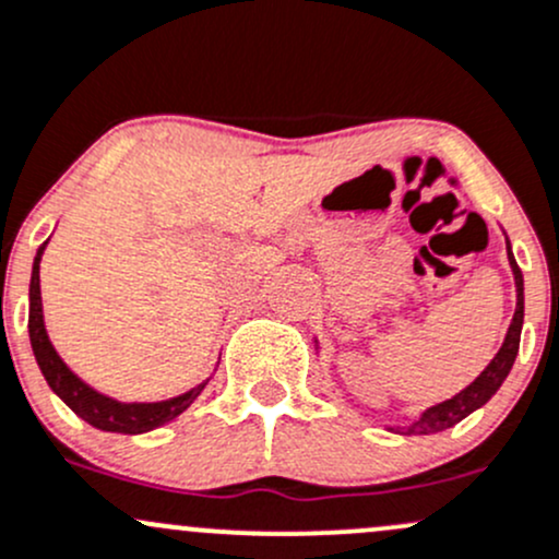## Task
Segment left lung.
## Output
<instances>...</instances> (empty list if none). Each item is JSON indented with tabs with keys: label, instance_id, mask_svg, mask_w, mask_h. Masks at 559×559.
Returning <instances> with one entry per match:
<instances>
[{
	"label": "left lung",
	"instance_id": "8db88e82",
	"mask_svg": "<svg viewBox=\"0 0 559 559\" xmlns=\"http://www.w3.org/2000/svg\"><path fill=\"white\" fill-rule=\"evenodd\" d=\"M507 254L509 264H512L514 273V286H516V308L512 316V324H509L507 337H503V345L498 348V354L492 356V361L487 364L479 372V378L474 383H468L461 393L448 399V402H439L433 407L423 409L415 420L404 423V426H388V431L402 433V437H426V433H439L444 428H452L455 423L479 409L481 404L490 402L496 396L498 388L503 385V380L509 378L514 367L516 350H520V334H522V319H525V284H522V270L516 267V260L512 254V243L507 240Z\"/></svg>",
	"mask_w": 559,
	"mask_h": 559
}]
</instances>
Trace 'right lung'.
<instances>
[{"mask_svg":"<svg viewBox=\"0 0 559 559\" xmlns=\"http://www.w3.org/2000/svg\"><path fill=\"white\" fill-rule=\"evenodd\" d=\"M45 246L47 240L39 246L37 257H34L32 284H28V340H32L34 358H37L39 369H43L52 393H56L74 415H80L82 420L91 423L98 431L146 433L152 431V428H160L166 426L168 420L179 418V415L201 396V391L209 385L211 378L203 380L201 385L190 388L187 393H179V396L174 399H163V402H117V399L107 396V393L87 385L85 380L78 378V374L67 367V361L58 356L50 337H47L43 292H39V262H43Z\"/></svg>","mask_w":559,"mask_h":559,"instance_id":"1","label":"right lung"}]
</instances>
